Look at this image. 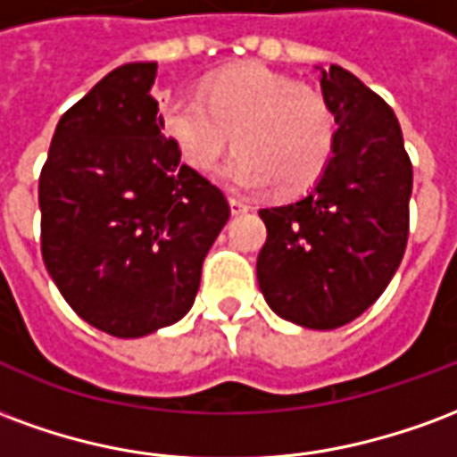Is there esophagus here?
I'll return each mask as SVG.
<instances>
[{"instance_id": "1", "label": "esophagus", "mask_w": 457, "mask_h": 457, "mask_svg": "<svg viewBox=\"0 0 457 457\" xmlns=\"http://www.w3.org/2000/svg\"><path fill=\"white\" fill-rule=\"evenodd\" d=\"M229 210H232V215H242V212H247L249 205L245 200L239 198H229Z\"/></svg>"}]
</instances>
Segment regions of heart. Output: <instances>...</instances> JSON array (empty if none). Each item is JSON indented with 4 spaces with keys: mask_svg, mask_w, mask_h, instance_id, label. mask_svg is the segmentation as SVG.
Here are the masks:
<instances>
[{
    "mask_svg": "<svg viewBox=\"0 0 457 457\" xmlns=\"http://www.w3.org/2000/svg\"><path fill=\"white\" fill-rule=\"evenodd\" d=\"M161 127L180 159L212 173L229 144L239 149L222 176L232 188L281 195L316 186L336 151L337 124L326 95L262 63L212 75L198 95L161 107Z\"/></svg>",
    "mask_w": 457,
    "mask_h": 457,
    "instance_id": "obj_1",
    "label": "heart"
}]
</instances>
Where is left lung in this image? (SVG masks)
I'll list each match as a JSON object with an SVG mask.
<instances>
[{"label": "left lung", "mask_w": 457, "mask_h": 457, "mask_svg": "<svg viewBox=\"0 0 457 457\" xmlns=\"http://www.w3.org/2000/svg\"><path fill=\"white\" fill-rule=\"evenodd\" d=\"M320 90L336 114L333 159L303 198L259 210L257 278L277 316L333 330L362 316L402 264L413 169L379 95L340 65L320 71Z\"/></svg>", "instance_id": "8db88e82"}]
</instances>
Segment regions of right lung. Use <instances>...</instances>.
<instances>
[{
	"instance_id": "1",
	"label": "right lung",
	"mask_w": 457,
	"mask_h": 457,
	"mask_svg": "<svg viewBox=\"0 0 457 457\" xmlns=\"http://www.w3.org/2000/svg\"><path fill=\"white\" fill-rule=\"evenodd\" d=\"M156 63L114 68L55 127L41 179V254L68 306L114 337L186 316L225 193L180 163L151 97Z\"/></svg>"
}]
</instances>
